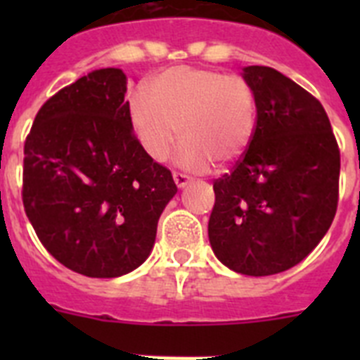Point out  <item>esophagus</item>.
<instances>
[{"instance_id": "obj_1", "label": "esophagus", "mask_w": 360, "mask_h": 360, "mask_svg": "<svg viewBox=\"0 0 360 360\" xmlns=\"http://www.w3.org/2000/svg\"><path fill=\"white\" fill-rule=\"evenodd\" d=\"M173 178H174V184H176L178 189H184V187L189 184V176L184 173H173Z\"/></svg>"}]
</instances>
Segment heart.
<instances>
[{"instance_id": "b5f03b06", "label": "heart", "mask_w": 360, "mask_h": 360, "mask_svg": "<svg viewBox=\"0 0 360 360\" xmlns=\"http://www.w3.org/2000/svg\"><path fill=\"white\" fill-rule=\"evenodd\" d=\"M129 98V120L151 160L164 162L180 135L186 139L178 164L207 171L212 162L229 165L249 149L257 128L252 84L241 75L212 68L174 66L153 77Z\"/></svg>"}]
</instances>
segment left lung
I'll use <instances>...</instances> for the list:
<instances>
[{
  "label": "left lung",
  "mask_w": 360,
  "mask_h": 360,
  "mask_svg": "<svg viewBox=\"0 0 360 360\" xmlns=\"http://www.w3.org/2000/svg\"><path fill=\"white\" fill-rule=\"evenodd\" d=\"M257 128L231 173L214 180L209 241L219 262L245 276L292 269L333 221L341 153L323 104L269 66H247Z\"/></svg>",
  "instance_id": "obj_1"
}]
</instances>
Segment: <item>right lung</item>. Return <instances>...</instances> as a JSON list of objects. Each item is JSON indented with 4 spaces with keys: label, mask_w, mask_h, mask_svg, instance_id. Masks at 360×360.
<instances>
[{
    "label": "right lung",
    "mask_w": 360,
    "mask_h": 360,
    "mask_svg": "<svg viewBox=\"0 0 360 360\" xmlns=\"http://www.w3.org/2000/svg\"><path fill=\"white\" fill-rule=\"evenodd\" d=\"M126 90L122 70H94L41 106L25 142V212L44 249L88 278L141 266L176 195L133 133Z\"/></svg>",
    "instance_id": "add662e5"
}]
</instances>
